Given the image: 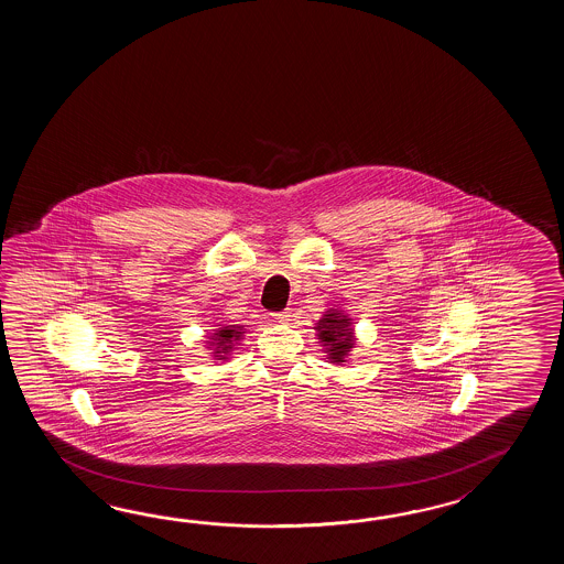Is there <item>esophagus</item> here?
Segmentation results:
<instances>
[{
  "mask_svg": "<svg viewBox=\"0 0 564 564\" xmlns=\"http://www.w3.org/2000/svg\"><path fill=\"white\" fill-rule=\"evenodd\" d=\"M272 316H274V318H276L278 323H288V321H290V316H292V314H290V311H282V312H274V314H272Z\"/></svg>",
  "mask_w": 564,
  "mask_h": 564,
  "instance_id": "1",
  "label": "esophagus"
}]
</instances>
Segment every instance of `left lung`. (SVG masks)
I'll return each mask as SVG.
<instances>
[{
  "mask_svg": "<svg viewBox=\"0 0 564 564\" xmlns=\"http://www.w3.org/2000/svg\"><path fill=\"white\" fill-rule=\"evenodd\" d=\"M347 316H343L340 312L333 311L330 314H324L323 321H318V338L326 347V352L330 355L328 359L333 362H345L348 350L352 348V330L348 328Z\"/></svg>",
  "mask_w": 564,
  "mask_h": 564,
  "instance_id": "obj_1",
  "label": "left lung"
}]
</instances>
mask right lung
<instances>
[{"instance_id": "obj_1", "label": "right lung", "mask_w": 564, "mask_h": 564, "mask_svg": "<svg viewBox=\"0 0 564 564\" xmlns=\"http://www.w3.org/2000/svg\"><path fill=\"white\" fill-rule=\"evenodd\" d=\"M214 336H216L214 340H216L217 357H224L220 352L224 351L225 355H228L236 345V340H240L241 326H221Z\"/></svg>"}]
</instances>
